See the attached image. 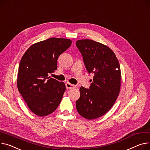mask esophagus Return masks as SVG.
Listing matches in <instances>:
<instances>
[{"label": "esophagus", "instance_id": "1", "mask_svg": "<svg viewBox=\"0 0 150 150\" xmlns=\"http://www.w3.org/2000/svg\"><path fill=\"white\" fill-rule=\"evenodd\" d=\"M66 88L68 90H69V89H73V88H75L76 87H75V86H74V85H73V84H71V83H67L66 84Z\"/></svg>", "mask_w": 150, "mask_h": 150}]
</instances>
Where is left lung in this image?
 <instances>
[{
	"label": "left lung",
	"instance_id": "left-lung-1",
	"mask_svg": "<svg viewBox=\"0 0 150 150\" xmlns=\"http://www.w3.org/2000/svg\"><path fill=\"white\" fill-rule=\"evenodd\" d=\"M86 69L93 73L88 88L81 87L76 101L78 113L88 120L105 115L114 105L121 88L120 65L115 54L107 46L92 40L76 41Z\"/></svg>",
	"mask_w": 150,
	"mask_h": 150
}]
</instances>
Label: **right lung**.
<instances>
[{"mask_svg":"<svg viewBox=\"0 0 150 150\" xmlns=\"http://www.w3.org/2000/svg\"><path fill=\"white\" fill-rule=\"evenodd\" d=\"M72 44L70 39L50 38L30 46L19 64L17 85L28 108L38 116L53 113L66 91L63 82L48 76L57 69V59Z\"/></svg>","mask_w":150,"mask_h":150,"instance_id":"1","label":"right lung"}]
</instances>
